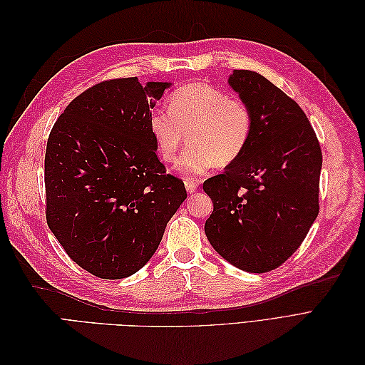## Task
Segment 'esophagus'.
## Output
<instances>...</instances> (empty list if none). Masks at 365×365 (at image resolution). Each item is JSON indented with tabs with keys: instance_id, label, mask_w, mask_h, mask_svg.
I'll return each instance as SVG.
<instances>
[{
	"instance_id": "1",
	"label": "esophagus",
	"mask_w": 365,
	"mask_h": 365,
	"mask_svg": "<svg viewBox=\"0 0 365 365\" xmlns=\"http://www.w3.org/2000/svg\"><path fill=\"white\" fill-rule=\"evenodd\" d=\"M184 184H185V190H187V192H189V193H195V192L197 190V185H200V181H196V180H185Z\"/></svg>"
}]
</instances>
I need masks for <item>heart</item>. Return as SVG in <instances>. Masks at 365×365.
<instances>
[{
	"instance_id": "heart-1",
	"label": "heart",
	"mask_w": 365,
	"mask_h": 365,
	"mask_svg": "<svg viewBox=\"0 0 365 365\" xmlns=\"http://www.w3.org/2000/svg\"><path fill=\"white\" fill-rule=\"evenodd\" d=\"M149 132L165 163L176 161L189 132L190 146L176 169L190 178L240 158L251 138L252 113L242 98L207 82H193L170 94L169 111L149 117Z\"/></svg>"
}]
</instances>
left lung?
<instances>
[{"mask_svg": "<svg viewBox=\"0 0 365 365\" xmlns=\"http://www.w3.org/2000/svg\"><path fill=\"white\" fill-rule=\"evenodd\" d=\"M231 90L252 113L245 152L204 182L213 213L205 235L236 268L262 274L302 245L318 216L322 149L303 109L267 77L235 70Z\"/></svg>", "mask_w": 365, "mask_h": 365, "instance_id": "8db88e82", "label": "left lung"}]
</instances>
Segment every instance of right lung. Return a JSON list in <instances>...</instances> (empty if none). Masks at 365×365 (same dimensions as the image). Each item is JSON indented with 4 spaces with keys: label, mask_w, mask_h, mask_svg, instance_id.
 <instances>
[{
    "label": "right lung",
    "mask_w": 365,
    "mask_h": 365,
    "mask_svg": "<svg viewBox=\"0 0 365 365\" xmlns=\"http://www.w3.org/2000/svg\"><path fill=\"white\" fill-rule=\"evenodd\" d=\"M170 82L97 83L65 108L46 152L47 224L81 268L117 280L149 262L185 201L149 132Z\"/></svg>",
    "instance_id": "right-lung-1"
}]
</instances>
